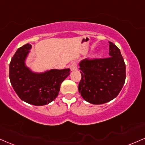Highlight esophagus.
Masks as SVG:
<instances>
[{
	"mask_svg": "<svg viewBox=\"0 0 145 145\" xmlns=\"http://www.w3.org/2000/svg\"><path fill=\"white\" fill-rule=\"evenodd\" d=\"M70 69L71 71H76L78 69V65H77V63H76V62H74L72 63L70 65Z\"/></svg>",
	"mask_w": 145,
	"mask_h": 145,
	"instance_id": "esophagus-1",
	"label": "esophagus"
}]
</instances>
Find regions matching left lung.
I'll return each mask as SVG.
<instances>
[{"instance_id":"8db88e82","label":"left lung","mask_w":145,"mask_h":145,"mask_svg":"<svg viewBox=\"0 0 145 145\" xmlns=\"http://www.w3.org/2000/svg\"><path fill=\"white\" fill-rule=\"evenodd\" d=\"M109 57L84 59L80 62L82 78L78 90L94 105L106 103L119 95L125 83V65L120 50L111 42Z\"/></svg>"}]
</instances>
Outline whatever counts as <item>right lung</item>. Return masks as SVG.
I'll list each match as a JSON object with an SVG mask.
<instances>
[{
  "label": "right lung",
  "instance_id": "obj_1",
  "mask_svg": "<svg viewBox=\"0 0 145 145\" xmlns=\"http://www.w3.org/2000/svg\"><path fill=\"white\" fill-rule=\"evenodd\" d=\"M31 48L32 45L27 43L19 48L13 55L9 64L10 82L22 101L33 105H45L58 96L61 84L70 74V69L33 72L25 63Z\"/></svg>",
  "mask_w": 145,
  "mask_h": 145
}]
</instances>
